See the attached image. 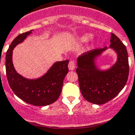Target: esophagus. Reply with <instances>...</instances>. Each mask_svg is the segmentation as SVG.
Masks as SVG:
<instances>
[{"mask_svg":"<svg viewBox=\"0 0 135 135\" xmlns=\"http://www.w3.org/2000/svg\"><path fill=\"white\" fill-rule=\"evenodd\" d=\"M76 68V63L74 61H70L69 63V69L70 70H73Z\"/></svg>","mask_w":135,"mask_h":135,"instance_id":"obj_1","label":"esophagus"}]
</instances>
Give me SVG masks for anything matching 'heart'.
<instances>
[{
  "label": "heart",
  "instance_id": "1",
  "mask_svg": "<svg viewBox=\"0 0 135 135\" xmlns=\"http://www.w3.org/2000/svg\"><path fill=\"white\" fill-rule=\"evenodd\" d=\"M91 36H92L91 34L85 33V34H83V35H81L80 37H79V40H80L81 42H86L90 39Z\"/></svg>",
  "mask_w": 135,
  "mask_h": 135
}]
</instances>
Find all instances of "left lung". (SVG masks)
<instances>
[{
    "instance_id": "1",
    "label": "left lung",
    "mask_w": 135,
    "mask_h": 135,
    "mask_svg": "<svg viewBox=\"0 0 135 135\" xmlns=\"http://www.w3.org/2000/svg\"><path fill=\"white\" fill-rule=\"evenodd\" d=\"M110 42L109 48L117 54V61L110 69L100 70L95 63L97 57L107 47L88 51L77 59L76 72L80 90L83 98L94 104H103L116 97L128 79L129 67L126 46L113 33Z\"/></svg>"
}]
</instances>
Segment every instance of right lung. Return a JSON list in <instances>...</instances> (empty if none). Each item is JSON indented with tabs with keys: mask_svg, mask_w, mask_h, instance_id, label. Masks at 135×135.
<instances>
[{
	"mask_svg": "<svg viewBox=\"0 0 135 135\" xmlns=\"http://www.w3.org/2000/svg\"><path fill=\"white\" fill-rule=\"evenodd\" d=\"M32 31L19 34L11 43L6 55V76L11 89L20 99L35 106H46L56 102L61 93L64 78L69 72V61L56 62L37 79H27L18 74L13 65V50Z\"/></svg>",
	"mask_w": 135,
	"mask_h": 135,
	"instance_id": "1",
	"label": "right lung"
}]
</instances>
